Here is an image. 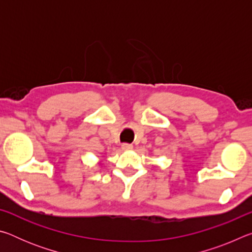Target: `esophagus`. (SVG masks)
Wrapping results in <instances>:
<instances>
[{
  "label": "esophagus",
  "instance_id": "1",
  "mask_svg": "<svg viewBox=\"0 0 252 252\" xmlns=\"http://www.w3.org/2000/svg\"><path fill=\"white\" fill-rule=\"evenodd\" d=\"M121 148H122V150H125V151H130V150H132V148H133V147H132V144L123 143Z\"/></svg>",
  "mask_w": 252,
  "mask_h": 252
}]
</instances>
